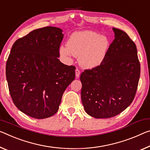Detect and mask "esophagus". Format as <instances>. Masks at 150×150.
Listing matches in <instances>:
<instances>
[{
    "mask_svg": "<svg viewBox=\"0 0 150 150\" xmlns=\"http://www.w3.org/2000/svg\"><path fill=\"white\" fill-rule=\"evenodd\" d=\"M79 75H80V71L78 69H75V76H76V77L78 78L79 77Z\"/></svg>",
    "mask_w": 150,
    "mask_h": 150,
    "instance_id": "34e87169",
    "label": "esophagus"
}]
</instances>
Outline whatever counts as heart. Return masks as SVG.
I'll return each instance as SVG.
<instances>
[{
	"label": "heart",
	"mask_w": 150,
	"mask_h": 150,
	"mask_svg": "<svg viewBox=\"0 0 150 150\" xmlns=\"http://www.w3.org/2000/svg\"><path fill=\"white\" fill-rule=\"evenodd\" d=\"M109 45V40L105 35L83 30L71 34L67 41V47L61 46L59 52L63 57H69L72 54L79 58L83 67L93 69L101 65L105 60Z\"/></svg>",
	"instance_id": "obj_1"
}]
</instances>
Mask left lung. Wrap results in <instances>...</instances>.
Wrapping results in <instances>:
<instances>
[{"mask_svg":"<svg viewBox=\"0 0 150 150\" xmlns=\"http://www.w3.org/2000/svg\"><path fill=\"white\" fill-rule=\"evenodd\" d=\"M115 39L101 65L81 75L82 103L88 115L112 117L134 100L140 76L136 45L123 30L113 28Z\"/></svg>","mask_w":150,"mask_h":150,"instance_id":"1","label":"left lung"}]
</instances>
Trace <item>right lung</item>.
Segmentation results:
<instances>
[{"instance_id": "obj_1", "label": "right lung", "mask_w": 150, "mask_h": 150, "mask_svg": "<svg viewBox=\"0 0 150 150\" xmlns=\"http://www.w3.org/2000/svg\"><path fill=\"white\" fill-rule=\"evenodd\" d=\"M63 35L57 27L38 28L12 47L6 65L9 92L16 108L31 117L54 115L64 91L75 79V67L58 59Z\"/></svg>"}]
</instances>
